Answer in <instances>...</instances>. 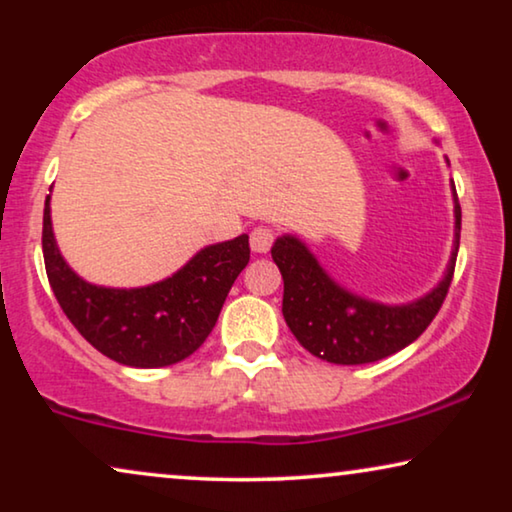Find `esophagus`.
<instances>
[{
  "mask_svg": "<svg viewBox=\"0 0 512 512\" xmlns=\"http://www.w3.org/2000/svg\"><path fill=\"white\" fill-rule=\"evenodd\" d=\"M249 240H251V249H254L256 254H268L272 247V240H275V233H272L268 226H258L251 230Z\"/></svg>",
  "mask_w": 512,
  "mask_h": 512,
  "instance_id": "1",
  "label": "esophagus"
}]
</instances>
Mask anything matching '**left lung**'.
<instances>
[{
    "instance_id": "left-lung-1",
    "label": "left lung",
    "mask_w": 512,
    "mask_h": 512,
    "mask_svg": "<svg viewBox=\"0 0 512 512\" xmlns=\"http://www.w3.org/2000/svg\"><path fill=\"white\" fill-rule=\"evenodd\" d=\"M454 244L445 277L426 296L403 305H384L356 296L321 268L296 235H282L270 254L284 279L282 314L307 352L338 366H361L401 352L436 317L450 289L459 251L461 207L452 181Z\"/></svg>"
}]
</instances>
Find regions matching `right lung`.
<instances>
[{
    "mask_svg": "<svg viewBox=\"0 0 512 512\" xmlns=\"http://www.w3.org/2000/svg\"><path fill=\"white\" fill-rule=\"evenodd\" d=\"M41 247L48 282L67 319L97 352L130 368H165L191 356L212 333L230 286L249 263V235H240L200 249L163 282L137 289L90 284L60 254L51 195Z\"/></svg>",
    "mask_w": 512,
    "mask_h": 512,
    "instance_id": "obj_1",
    "label": "right lung"
}]
</instances>
